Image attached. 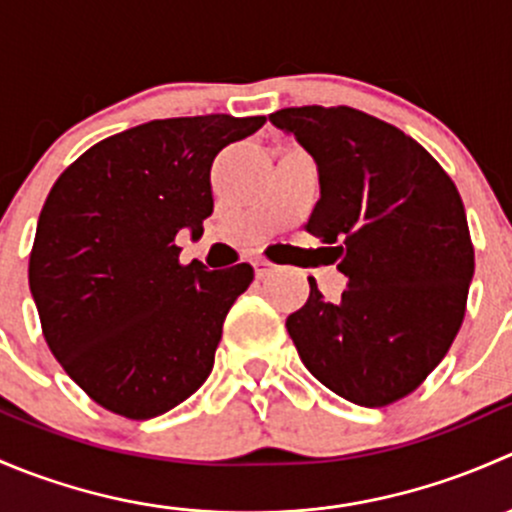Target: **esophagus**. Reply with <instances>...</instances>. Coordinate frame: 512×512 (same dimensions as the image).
I'll return each instance as SVG.
<instances>
[{"mask_svg":"<svg viewBox=\"0 0 512 512\" xmlns=\"http://www.w3.org/2000/svg\"><path fill=\"white\" fill-rule=\"evenodd\" d=\"M275 270H277V267L272 265V262H267V260H255V275L260 277V280H265V277H270Z\"/></svg>","mask_w":512,"mask_h":512,"instance_id":"34e87169","label":"esophagus"}]
</instances>
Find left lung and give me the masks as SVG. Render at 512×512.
<instances>
[{
	"mask_svg": "<svg viewBox=\"0 0 512 512\" xmlns=\"http://www.w3.org/2000/svg\"><path fill=\"white\" fill-rule=\"evenodd\" d=\"M314 158L322 198L307 232L327 242L349 280L309 299L287 332L314 379L352 404H394L451 349L473 280V242L456 185L391 123L349 106L270 116Z\"/></svg>",
	"mask_w": 512,
	"mask_h": 512,
	"instance_id": "left-lung-1",
	"label": "left lung"
}]
</instances>
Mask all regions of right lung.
<instances>
[{
    "instance_id": "right-lung-1",
    "label": "right lung",
    "mask_w": 512,
    "mask_h": 512,
    "mask_svg": "<svg viewBox=\"0 0 512 512\" xmlns=\"http://www.w3.org/2000/svg\"><path fill=\"white\" fill-rule=\"evenodd\" d=\"M265 116L163 118L103 138L51 188L29 257L41 332L66 374L103 409L153 418L213 371L247 262L180 265L175 235H203L210 168Z\"/></svg>"
}]
</instances>
